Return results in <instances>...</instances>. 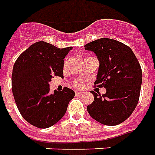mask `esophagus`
<instances>
[{"label":"esophagus","instance_id":"obj_1","mask_svg":"<svg viewBox=\"0 0 155 155\" xmlns=\"http://www.w3.org/2000/svg\"><path fill=\"white\" fill-rule=\"evenodd\" d=\"M83 92H78V91H77L76 92V95H78V96H81V95H83Z\"/></svg>","mask_w":155,"mask_h":155}]
</instances>
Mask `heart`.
Returning <instances> with one entry per match:
<instances>
[{
	"label": "heart",
	"instance_id": "heart-1",
	"mask_svg": "<svg viewBox=\"0 0 155 155\" xmlns=\"http://www.w3.org/2000/svg\"><path fill=\"white\" fill-rule=\"evenodd\" d=\"M74 86L77 87H80L83 86V83L81 81H76L74 83Z\"/></svg>",
	"mask_w": 155,
	"mask_h": 155
}]
</instances>
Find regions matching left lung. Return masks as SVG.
<instances>
[{
  "label": "left lung",
  "mask_w": 155,
  "mask_h": 155,
  "mask_svg": "<svg viewBox=\"0 0 155 155\" xmlns=\"http://www.w3.org/2000/svg\"><path fill=\"white\" fill-rule=\"evenodd\" d=\"M99 61L94 84L104 87L106 93L92 91L94 100L87 107L90 116L100 124L118 125L132 114L139 102L142 70L132 49L120 41L100 38L84 46Z\"/></svg>",
  "instance_id": "left-lung-1"
}]
</instances>
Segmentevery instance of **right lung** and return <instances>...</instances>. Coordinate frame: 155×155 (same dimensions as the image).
Wrapping results in <instances>:
<instances>
[{
	"label": "right lung",
	"instance_id": "1",
	"mask_svg": "<svg viewBox=\"0 0 155 155\" xmlns=\"http://www.w3.org/2000/svg\"><path fill=\"white\" fill-rule=\"evenodd\" d=\"M72 49L37 41L23 51L13 66L15 102L23 118L35 127L47 128L57 124L75 96L68 87L50 93L49 85L53 76L63 77L64 58Z\"/></svg>",
	"mask_w": 155,
	"mask_h": 155
}]
</instances>
